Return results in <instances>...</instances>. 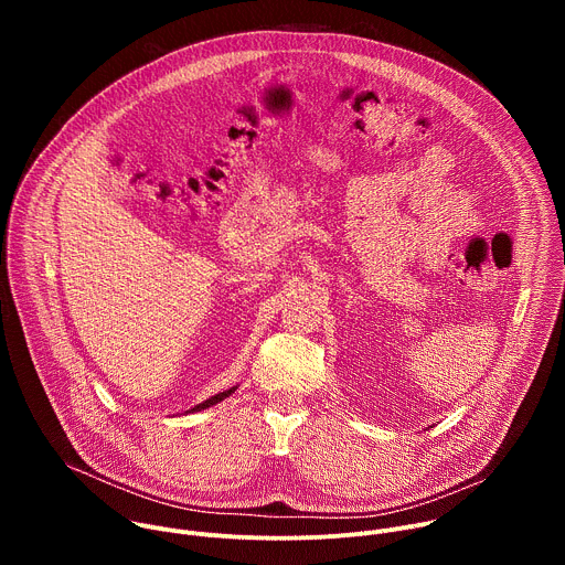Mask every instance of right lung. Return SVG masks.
<instances>
[{
	"label": "right lung",
	"instance_id": "right-lung-1",
	"mask_svg": "<svg viewBox=\"0 0 565 565\" xmlns=\"http://www.w3.org/2000/svg\"><path fill=\"white\" fill-rule=\"evenodd\" d=\"M236 391V386H232V388H227V391H223V393H216V395H212V397H207L205 402H201V405H196L194 409H190V414H194V412H201V409H207V407H212V405H216V402H221V399H225V397H230L232 393Z\"/></svg>",
	"mask_w": 565,
	"mask_h": 565
}]
</instances>
